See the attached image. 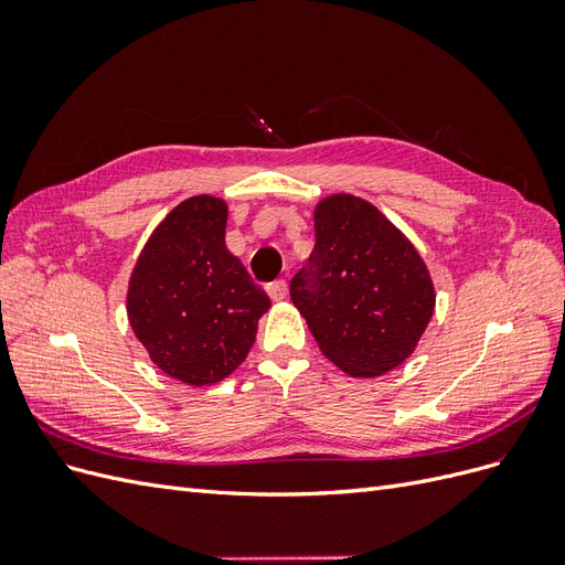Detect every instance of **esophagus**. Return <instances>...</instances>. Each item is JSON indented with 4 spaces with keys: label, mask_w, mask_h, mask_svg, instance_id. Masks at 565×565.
<instances>
[{
    "label": "esophagus",
    "mask_w": 565,
    "mask_h": 565,
    "mask_svg": "<svg viewBox=\"0 0 565 565\" xmlns=\"http://www.w3.org/2000/svg\"><path fill=\"white\" fill-rule=\"evenodd\" d=\"M266 292L273 301H282L287 297V282L285 280H273L266 285Z\"/></svg>",
    "instance_id": "34e87169"
}]
</instances>
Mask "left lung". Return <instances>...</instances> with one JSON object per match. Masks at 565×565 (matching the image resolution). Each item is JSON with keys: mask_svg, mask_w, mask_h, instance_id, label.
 I'll return each mask as SVG.
<instances>
[{"mask_svg": "<svg viewBox=\"0 0 565 565\" xmlns=\"http://www.w3.org/2000/svg\"><path fill=\"white\" fill-rule=\"evenodd\" d=\"M316 247L289 295L320 351L351 377H380L415 351L436 292L419 252L363 198L318 202Z\"/></svg>", "mask_w": 565, "mask_h": 565, "instance_id": "obj_1", "label": "left lung"}]
</instances>
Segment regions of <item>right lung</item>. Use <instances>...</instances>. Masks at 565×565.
<instances>
[{"mask_svg":"<svg viewBox=\"0 0 565 565\" xmlns=\"http://www.w3.org/2000/svg\"><path fill=\"white\" fill-rule=\"evenodd\" d=\"M228 207L195 195L152 231L131 270L129 324L150 361L183 384H216L241 365L270 299L226 247Z\"/></svg>","mask_w":565,"mask_h":565,"instance_id":"1","label":"right lung"}]
</instances>
